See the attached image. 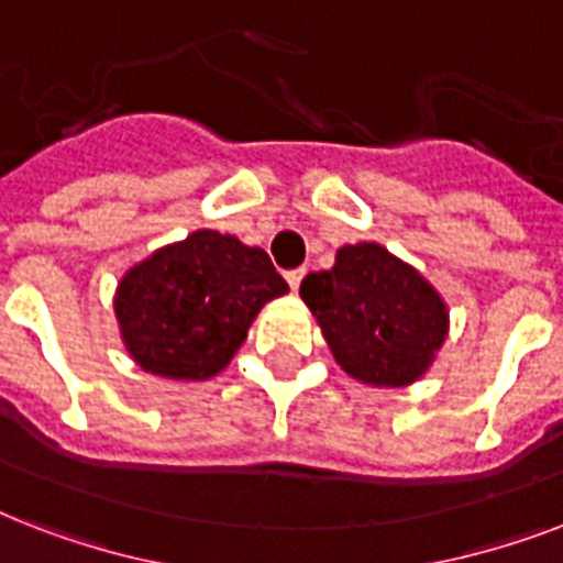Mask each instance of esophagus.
Returning <instances> with one entry per match:
<instances>
[{
  "label": "esophagus",
  "instance_id": "obj_1",
  "mask_svg": "<svg viewBox=\"0 0 563 563\" xmlns=\"http://www.w3.org/2000/svg\"><path fill=\"white\" fill-rule=\"evenodd\" d=\"M303 274H307V268H291V272H286V280H289V286L295 291H298L300 280H303Z\"/></svg>",
  "mask_w": 563,
  "mask_h": 563
}]
</instances>
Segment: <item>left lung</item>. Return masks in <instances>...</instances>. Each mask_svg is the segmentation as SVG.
Returning <instances> with one entry per match:
<instances>
[{"label": "left lung", "mask_w": 563, "mask_h": 563, "mask_svg": "<svg viewBox=\"0 0 563 563\" xmlns=\"http://www.w3.org/2000/svg\"><path fill=\"white\" fill-rule=\"evenodd\" d=\"M300 298L344 374L379 388L420 379L450 330L432 283L376 242L339 247L333 268L303 277Z\"/></svg>", "instance_id": "left-lung-1"}]
</instances>
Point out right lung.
<instances>
[{"label": "right lung", "mask_w": 563, "mask_h": 563, "mask_svg": "<svg viewBox=\"0 0 563 563\" xmlns=\"http://www.w3.org/2000/svg\"><path fill=\"white\" fill-rule=\"evenodd\" d=\"M289 291L263 247L195 230L119 280L113 309L131 360L166 379H210L230 365L268 300Z\"/></svg>", "instance_id": "right-lung-1"}]
</instances>
